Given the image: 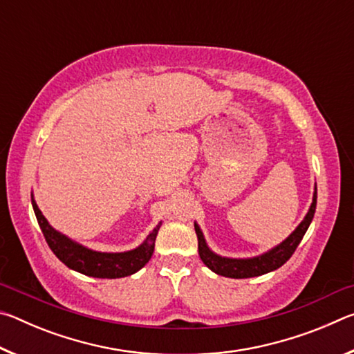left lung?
<instances>
[{
  "label": "left lung",
  "instance_id": "8db88e82",
  "mask_svg": "<svg viewBox=\"0 0 354 354\" xmlns=\"http://www.w3.org/2000/svg\"><path fill=\"white\" fill-rule=\"evenodd\" d=\"M315 205H317V192H314V200L313 205L306 217L298 225V227L292 234L286 239V241L278 245L277 248L268 251V253L253 257V259H227V257H221L212 253L211 250L207 248L205 242V237H203V232L200 231L198 225H195V232L196 237H198V253L201 261L205 262V266L211 268L212 272L221 277L226 278H253V277H261L263 273H268L272 270H277L283 263L290 259V256L295 253L297 247L301 242L303 236L306 234L308 227L310 221L314 218L315 214Z\"/></svg>",
  "mask_w": 354,
  "mask_h": 354
}]
</instances>
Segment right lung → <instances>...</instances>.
Segmentation results:
<instances>
[{"instance_id":"obj_1","label":"right lung","mask_w":354,"mask_h":354,"mask_svg":"<svg viewBox=\"0 0 354 354\" xmlns=\"http://www.w3.org/2000/svg\"><path fill=\"white\" fill-rule=\"evenodd\" d=\"M32 207L48 247L57 256V259L64 262L71 270L93 278H123L139 272L151 259L159 225L154 227L153 232H149L147 241L139 248L127 251V253H98V251L87 250L81 245L71 242L61 232L53 230L46 218L41 215L34 200Z\"/></svg>"}]
</instances>
